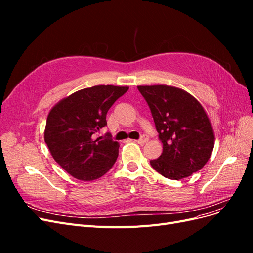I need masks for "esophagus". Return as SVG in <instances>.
Here are the masks:
<instances>
[{
	"instance_id": "1",
	"label": "esophagus",
	"mask_w": 253,
	"mask_h": 253,
	"mask_svg": "<svg viewBox=\"0 0 253 253\" xmlns=\"http://www.w3.org/2000/svg\"><path fill=\"white\" fill-rule=\"evenodd\" d=\"M149 140V137L147 136V135H143V136H141L140 138L138 139V140H136V142H138V143H140V144H142V143H145Z\"/></svg>"
}]
</instances>
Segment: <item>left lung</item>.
<instances>
[{
  "mask_svg": "<svg viewBox=\"0 0 253 253\" xmlns=\"http://www.w3.org/2000/svg\"><path fill=\"white\" fill-rule=\"evenodd\" d=\"M154 119L162 155L150 160L153 169L174 180L200 171L214 148V134L201 103L187 91L168 85L137 86Z\"/></svg>",
  "mask_w": 253,
  "mask_h": 253,
  "instance_id": "8db88e82",
  "label": "left lung"
}]
</instances>
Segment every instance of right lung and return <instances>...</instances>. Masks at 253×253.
I'll list each match as a JSON object with an SVG mask.
<instances>
[{
  "label": "right lung",
  "instance_id": "add662e5",
  "mask_svg": "<svg viewBox=\"0 0 253 253\" xmlns=\"http://www.w3.org/2000/svg\"><path fill=\"white\" fill-rule=\"evenodd\" d=\"M128 87L97 85L76 91L49 112L44 139L53 159L75 178L94 180L108 172L118 157L119 143L110 133L95 134L106 126V114Z\"/></svg>",
  "mask_w": 253,
  "mask_h": 253
}]
</instances>
